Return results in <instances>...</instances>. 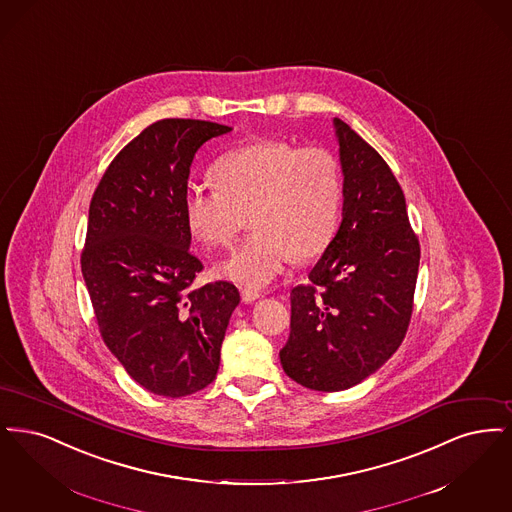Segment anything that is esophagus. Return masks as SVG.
Returning <instances> with one entry per match:
<instances>
[{
    "mask_svg": "<svg viewBox=\"0 0 512 512\" xmlns=\"http://www.w3.org/2000/svg\"><path fill=\"white\" fill-rule=\"evenodd\" d=\"M262 296V292L260 290L254 289H241V298H243V302L245 304H252L254 300H258Z\"/></svg>",
    "mask_w": 512,
    "mask_h": 512,
    "instance_id": "obj_1",
    "label": "esophagus"
}]
</instances>
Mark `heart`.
Segmentation results:
<instances>
[{"label": "heart", "mask_w": 512, "mask_h": 512, "mask_svg": "<svg viewBox=\"0 0 512 512\" xmlns=\"http://www.w3.org/2000/svg\"><path fill=\"white\" fill-rule=\"evenodd\" d=\"M218 187L191 185L183 214L195 239L210 248L237 237L252 210L256 229L223 262V277L264 287L294 258H310L333 237L342 181L333 153L262 139L229 151L214 166Z\"/></svg>", "instance_id": "obj_1"}]
</instances>
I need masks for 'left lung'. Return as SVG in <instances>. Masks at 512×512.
Listing matches in <instances>:
<instances>
[{
  "instance_id": "1",
  "label": "left lung",
  "mask_w": 512,
  "mask_h": 512,
  "mask_svg": "<svg viewBox=\"0 0 512 512\" xmlns=\"http://www.w3.org/2000/svg\"><path fill=\"white\" fill-rule=\"evenodd\" d=\"M342 168V222L290 292V336L279 352L298 384L352 388L394 356L407 331L421 246L398 179L377 151L333 118Z\"/></svg>"
}]
</instances>
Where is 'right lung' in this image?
Instances as JSON below:
<instances>
[{
  "instance_id": "add662e5",
  "label": "right lung",
  "mask_w": 512,
  "mask_h": 512,
  "mask_svg": "<svg viewBox=\"0 0 512 512\" xmlns=\"http://www.w3.org/2000/svg\"><path fill=\"white\" fill-rule=\"evenodd\" d=\"M229 132L206 120H158L116 155L89 204L82 275L99 331L156 396H189L216 378L241 302L227 281L193 287L202 264L189 252L183 214L195 153Z\"/></svg>"
}]
</instances>
